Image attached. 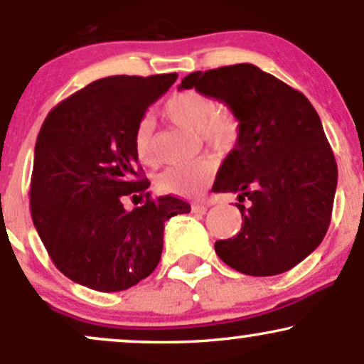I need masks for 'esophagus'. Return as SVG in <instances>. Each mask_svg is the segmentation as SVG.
<instances>
[{
  "instance_id": "1",
  "label": "esophagus",
  "mask_w": 364,
  "mask_h": 364,
  "mask_svg": "<svg viewBox=\"0 0 364 364\" xmlns=\"http://www.w3.org/2000/svg\"><path fill=\"white\" fill-rule=\"evenodd\" d=\"M207 208L208 207L205 203H193V205H191V212H193V214H205Z\"/></svg>"
}]
</instances>
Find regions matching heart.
Segmentation results:
<instances>
[{
  "mask_svg": "<svg viewBox=\"0 0 364 364\" xmlns=\"http://www.w3.org/2000/svg\"><path fill=\"white\" fill-rule=\"evenodd\" d=\"M164 114L169 121L198 133V136L212 149L225 150L235 147L240 135V119L229 109H217V101L212 95L200 90H179L164 104ZM135 152L144 166H156L157 156L154 150L152 128L149 121H141L135 132ZM215 162L212 159H198L186 164L171 166L162 171L156 185L164 193L179 196H196L202 193L212 181Z\"/></svg>",
  "mask_w": 364,
  "mask_h": 364,
  "instance_id": "obj_1",
  "label": "heart"
}]
</instances>
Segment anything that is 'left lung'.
<instances>
[{
  "label": "left lung",
  "instance_id": "obj_1",
  "mask_svg": "<svg viewBox=\"0 0 364 364\" xmlns=\"http://www.w3.org/2000/svg\"><path fill=\"white\" fill-rule=\"evenodd\" d=\"M178 89L212 95L240 119L212 191L237 195L243 224L235 237L215 241V253L255 277L291 270L325 237L337 188L336 159L315 107L250 63L190 73Z\"/></svg>",
  "mask_w": 364,
  "mask_h": 364
}]
</instances>
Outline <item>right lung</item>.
<instances>
[{
  "mask_svg": "<svg viewBox=\"0 0 364 364\" xmlns=\"http://www.w3.org/2000/svg\"><path fill=\"white\" fill-rule=\"evenodd\" d=\"M176 73L95 80L58 104L36 141L31 212L58 270L101 292L124 291L156 270L164 223L190 205L152 198L140 174L135 132ZM144 206L127 211L124 196Z\"/></svg>",
  "mask_w": 364,
  "mask_h": 364,
  "instance_id": "add662e5",
  "label": "right lung"
}]
</instances>
